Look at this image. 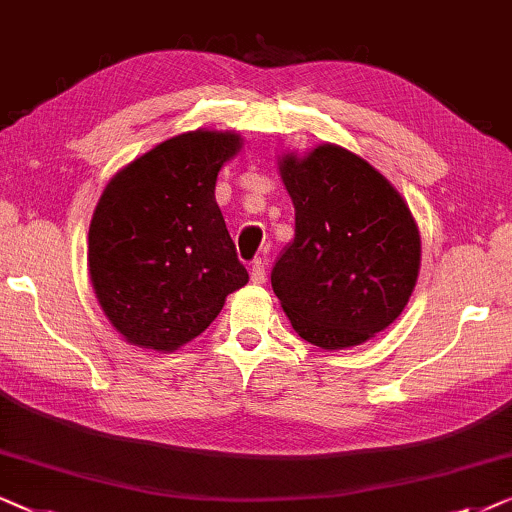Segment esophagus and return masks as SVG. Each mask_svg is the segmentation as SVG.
Segmentation results:
<instances>
[{"instance_id":"34e87169","label":"esophagus","mask_w":512,"mask_h":512,"mask_svg":"<svg viewBox=\"0 0 512 512\" xmlns=\"http://www.w3.org/2000/svg\"><path fill=\"white\" fill-rule=\"evenodd\" d=\"M250 280H253V283H264L266 280V262L262 257L253 262V269H250Z\"/></svg>"}]
</instances>
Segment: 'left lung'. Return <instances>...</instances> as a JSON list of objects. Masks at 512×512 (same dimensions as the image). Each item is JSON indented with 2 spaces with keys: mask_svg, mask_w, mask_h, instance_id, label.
Returning <instances> with one entry per match:
<instances>
[{
  "mask_svg": "<svg viewBox=\"0 0 512 512\" xmlns=\"http://www.w3.org/2000/svg\"><path fill=\"white\" fill-rule=\"evenodd\" d=\"M294 239L271 271L292 327L322 350H343L390 327L420 271V234L406 201L350 150L285 155Z\"/></svg>",
  "mask_w": 512,
  "mask_h": 512,
  "instance_id": "8db88e82",
  "label": "left lung"
}]
</instances>
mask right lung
<instances>
[{
  "instance_id": "right-lung-1",
  "label": "right lung",
  "mask_w": 512,
  "mask_h": 512,
  "mask_svg": "<svg viewBox=\"0 0 512 512\" xmlns=\"http://www.w3.org/2000/svg\"><path fill=\"white\" fill-rule=\"evenodd\" d=\"M239 134L187 132L111 178L90 222L88 266L111 325L141 348L171 352L199 336L248 283L215 181Z\"/></svg>"
}]
</instances>
